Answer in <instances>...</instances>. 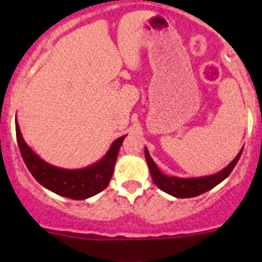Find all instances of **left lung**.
Returning a JSON list of instances; mask_svg holds the SVG:
<instances>
[{"mask_svg": "<svg viewBox=\"0 0 262 262\" xmlns=\"http://www.w3.org/2000/svg\"><path fill=\"white\" fill-rule=\"evenodd\" d=\"M242 152L243 148L226 168H223L217 173H214V174L202 176V177H177V176L164 174L157 168L156 163L152 160L151 155L148 152V148L144 147L145 160H147L148 168H149L155 185L165 193L176 196V198H191V196H196L211 190L212 187L221 184L230 176V173L232 172L235 165L239 161Z\"/></svg>", "mask_w": 262, "mask_h": 262, "instance_id": "1", "label": "left lung"}]
</instances>
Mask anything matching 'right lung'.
I'll return each mask as SVG.
<instances>
[{
  "label": "right lung",
  "instance_id": "right-lung-1",
  "mask_svg": "<svg viewBox=\"0 0 262 262\" xmlns=\"http://www.w3.org/2000/svg\"><path fill=\"white\" fill-rule=\"evenodd\" d=\"M15 133L23 161L34 178L52 193L71 200H86L105 190L114 172L120 145L127 136L115 139L103 157L92 165L81 169H66L47 163L32 151L23 139L17 118Z\"/></svg>",
  "mask_w": 262,
  "mask_h": 262
}]
</instances>
